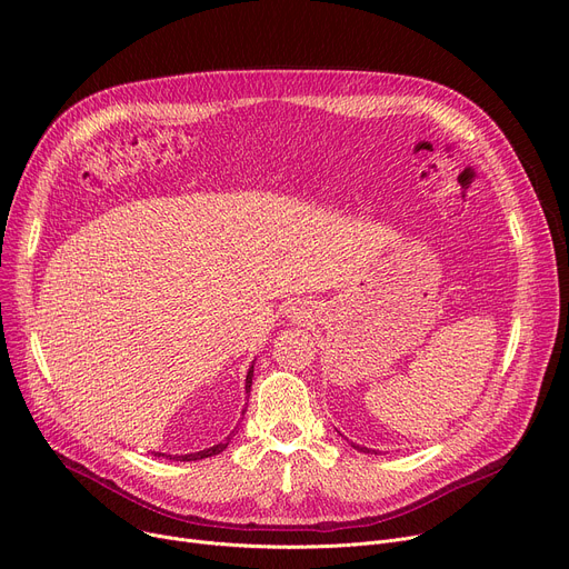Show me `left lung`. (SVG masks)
Listing matches in <instances>:
<instances>
[{"instance_id": "obj_1", "label": "left lung", "mask_w": 569, "mask_h": 569, "mask_svg": "<svg viewBox=\"0 0 569 569\" xmlns=\"http://www.w3.org/2000/svg\"><path fill=\"white\" fill-rule=\"evenodd\" d=\"M357 450H365V447H357ZM369 452V450H367Z\"/></svg>"}]
</instances>
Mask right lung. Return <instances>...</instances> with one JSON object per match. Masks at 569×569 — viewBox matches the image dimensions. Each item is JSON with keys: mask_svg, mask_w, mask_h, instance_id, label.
I'll list each match as a JSON object with an SVG mask.
<instances>
[{"mask_svg": "<svg viewBox=\"0 0 569 569\" xmlns=\"http://www.w3.org/2000/svg\"><path fill=\"white\" fill-rule=\"evenodd\" d=\"M251 380H253V367L249 369V373H247V392L251 390ZM230 438L232 436H228L223 442H219V445H214V447H209V450H200V452H193V455H182V457H170V459H174V461H198V459H207V457H214V455H221L226 447H228V442H230ZM161 457V455H159Z\"/></svg>", "mask_w": 569, "mask_h": 569, "instance_id": "right-lung-1", "label": "right lung"}]
</instances>
